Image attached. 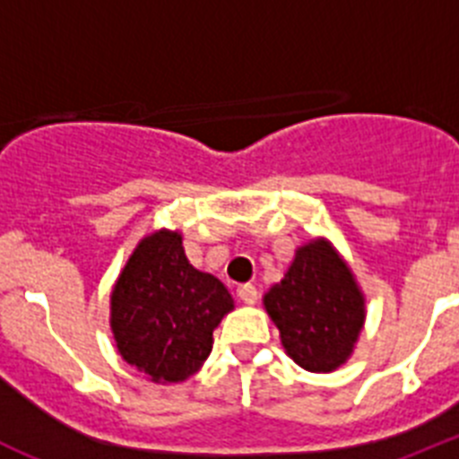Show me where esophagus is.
<instances>
[{
  "label": "esophagus",
  "mask_w": 459,
  "mask_h": 459,
  "mask_svg": "<svg viewBox=\"0 0 459 459\" xmlns=\"http://www.w3.org/2000/svg\"><path fill=\"white\" fill-rule=\"evenodd\" d=\"M237 294H238V299L246 303V306H253V303L257 301V287L250 285V282H246V285H238Z\"/></svg>",
  "instance_id": "esophagus-1"
}]
</instances>
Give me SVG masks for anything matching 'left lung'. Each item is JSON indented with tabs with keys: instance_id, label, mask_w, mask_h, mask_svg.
<instances>
[{
	"instance_id": "8db88e82",
	"label": "left lung",
	"mask_w": 459,
	"mask_h": 459,
	"mask_svg": "<svg viewBox=\"0 0 459 459\" xmlns=\"http://www.w3.org/2000/svg\"><path fill=\"white\" fill-rule=\"evenodd\" d=\"M264 306L287 354L310 372L342 366L366 319L354 275L324 241L299 248Z\"/></svg>"
}]
</instances>
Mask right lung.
<instances>
[{
  "instance_id": "obj_1",
  "label": "right lung",
  "mask_w": 459,
  "mask_h": 459,
  "mask_svg": "<svg viewBox=\"0 0 459 459\" xmlns=\"http://www.w3.org/2000/svg\"><path fill=\"white\" fill-rule=\"evenodd\" d=\"M234 301L221 280L186 259L181 234L140 243L112 291V333L126 363L158 384H177L209 359L213 328Z\"/></svg>"
}]
</instances>
